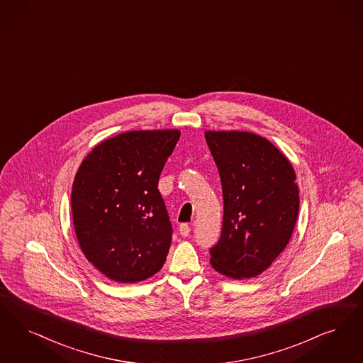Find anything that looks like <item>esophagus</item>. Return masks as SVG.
Listing matches in <instances>:
<instances>
[{
    "label": "esophagus",
    "mask_w": 363,
    "mask_h": 363,
    "mask_svg": "<svg viewBox=\"0 0 363 363\" xmlns=\"http://www.w3.org/2000/svg\"><path fill=\"white\" fill-rule=\"evenodd\" d=\"M178 230H179L181 236H184V238H188L189 235H190V227H189L188 224H181Z\"/></svg>",
    "instance_id": "obj_1"
}]
</instances>
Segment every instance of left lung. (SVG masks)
Instances as JSON below:
<instances>
[{
  "label": "left lung",
  "instance_id": "8db88e82",
  "mask_svg": "<svg viewBox=\"0 0 363 363\" xmlns=\"http://www.w3.org/2000/svg\"><path fill=\"white\" fill-rule=\"evenodd\" d=\"M218 166L224 216L211 263L224 276H259L289 243L298 215V186L286 157L250 132H205Z\"/></svg>",
  "mask_w": 363,
  "mask_h": 363
}]
</instances>
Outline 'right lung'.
Segmentation results:
<instances>
[{
	"instance_id": "right-lung-1",
	"label": "right lung",
	"mask_w": 363,
	"mask_h": 363,
	"mask_svg": "<svg viewBox=\"0 0 363 363\" xmlns=\"http://www.w3.org/2000/svg\"><path fill=\"white\" fill-rule=\"evenodd\" d=\"M181 132L132 130L94 147L72 190L74 228L87 261L123 284L145 281L166 261L173 227L158 182Z\"/></svg>"
}]
</instances>
